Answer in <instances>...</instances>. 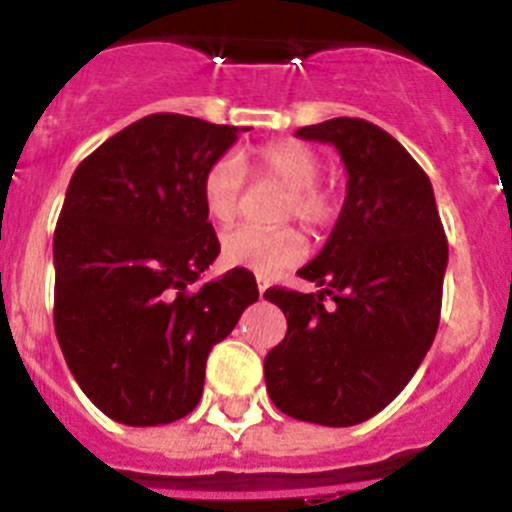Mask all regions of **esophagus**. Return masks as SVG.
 <instances>
[{
	"instance_id": "esophagus-1",
	"label": "esophagus",
	"mask_w": 512,
	"mask_h": 512,
	"mask_svg": "<svg viewBox=\"0 0 512 512\" xmlns=\"http://www.w3.org/2000/svg\"><path fill=\"white\" fill-rule=\"evenodd\" d=\"M256 284H259V295L264 297V295H266V289H269V279L261 277V274H259V277H256Z\"/></svg>"
}]
</instances>
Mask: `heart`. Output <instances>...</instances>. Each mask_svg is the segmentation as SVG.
<instances>
[{"label":"heart","instance_id":"heart-1","mask_svg":"<svg viewBox=\"0 0 512 512\" xmlns=\"http://www.w3.org/2000/svg\"><path fill=\"white\" fill-rule=\"evenodd\" d=\"M256 171L282 184L287 197L277 210V220H300L307 230L330 228L341 212V192L320 182L323 158L297 140H271L256 151ZM246 171L235 156L215 158L202 174V205L217 225H230L241 212ZM220 256L228 266L248 269L261 277H274L305 256V238L292 225L277 228H235L223 235Z\"/></svg>","mask_w":512,"mask_h":512}]
</instances>
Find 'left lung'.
Wrapping results in <instances>:
<instances>
[{
	"instance_id": "8db88e82",
	"label": "left lung",
	"mask_w": 512,
	"mask_h": 512,
	"mask_svg": "<svg viewBox=\"0 0 512 512\" xmlns=\"http://www.w3.org/2000/svg\"><path fill=\"white\" fill-rule=\"evenodd\" d=\"M295 135L336 146L346 202L323 251L297 271L318 295L266 289L287 318L264 359L266 392L289 418L346 428L387 408L418 372L441 318L449 243L431 179L390 133L333 117Z\"/></svg>"
}]
</instances>
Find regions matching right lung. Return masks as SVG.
<instances>
[{
    "instance_id": "add662e5",
    "label": "right lung",
    "mask_w": 512,
    "mask_h": 512,
    "mask_svg": "<svg viewBox=\"0 0 512 512\" xmlns=\"http://www.w3.org/2000/svg\"><path fill=\"white\" fill-rule=\"evenodd\" d=\"M246 130L158 112L71 176L53 235V325L84 395L117 423L192 413L212 346L259 300L246 269L192 289L220 253L202 174Z\"/></svg>"
}]
</instances>
